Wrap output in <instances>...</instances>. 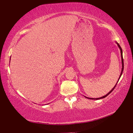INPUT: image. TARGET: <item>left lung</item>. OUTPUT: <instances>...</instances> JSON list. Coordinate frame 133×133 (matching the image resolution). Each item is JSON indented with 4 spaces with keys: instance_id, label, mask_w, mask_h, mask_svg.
Masks as SVG:
<instances>
[{
    "instance_id": "left-lung-1",
    "label": "left lung",
    "mask_w": 133,
    "mask_h": 133,
    "mask_svg": "<svg viewBox=\"0 0 133 133\" xmlns=\"http://www.w3.org/2000/svg\"><path fill=\"white\" fill-rule=\"evenodd\" d=\"M116 43H117V45L118 47H119V49H120V50H121V59H122V71H121V74H120L119 78V79H118V81H117V82H119V80L120 79V78H121V77L122 74V72H123V66H124V65H123V55H122V50L121 47V46H120V45H119V43H118L117 42H116ZM117 82L116 83V84L115 85V86H114V87H113V88H112V90H111L109 92L108 94H107L106 95H105V96H102V97H99V98H95V99H94V98H90V97H87V99H93V100H94V99H96V100H98V99H103V98H105V97H106L107 96H108L109 94H110L111 93V92L112 91H113L114 89L115 88V87H116V85H117Z\"/></svg>"
}]
</instances>
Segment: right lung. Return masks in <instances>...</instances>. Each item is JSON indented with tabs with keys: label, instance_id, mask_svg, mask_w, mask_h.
I'll list each match as a JSON object with an SVG mask.
<instances>
[{
	"label": "right lung",
	"instance_id": "1",
	"mask_svg": "<svg viewBox=\"0 0 133 133\" xmlns=\"http://www.w3.org/2000/svg\"><path fill=\"white\" fill-rule=\"evenodd\" d=\"M10 59H11V58H10Z\"/></svg>",
	"mask_w": 133,
	"mask_h": 133
}]
</instances>
